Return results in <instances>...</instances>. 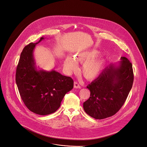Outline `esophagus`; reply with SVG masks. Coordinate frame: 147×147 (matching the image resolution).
<instances>
[{
    "label": "esophagus",
    "mask_w": 147,
    "mask_h": 147,
    "mask_svg": "<svg viewBox=\"0 0 147 147\" xmlns=\"http://www.w3.org/2000/svg\"><path fill=\"white\" fill-rule=\"evenodd\" d=\"M74 88H81V86H80V85L78 84V82H74Z\"/></svg>",
    "instance_id": "1"
}]
</instances>
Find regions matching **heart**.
<instances>
[{"label":"heart","mask_w":147,"mask_h":147,"mask_svg":"<svg viewBox=\"0 0 147 147\" xmlns=\"http://www.w3.org/2000/svg\"><path fill=\"white\" fill-rule=\"evenodd\" d=\"M98 55L96 51H86L77 54L74 59L77 62L84 63L81 71L84 76L88 79L92 80L96 78L100 73L104 63V59H94ZM74 59L67 57L65 61L64 67L65 70L70 73L77 69V64Z\"/></svg>","instance_id":"heart-1"}]
</instances>
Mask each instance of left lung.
Segmentation results:
<instances>
[{
  "label": "left lung",
  "instance_id": "obj_1",
  "mask_svg": "<svg viewBox=\"0 0 147 147\" xmlns=\"http://www.w3.org/2000/svg\"><path fill=\"white\" fill-rule=\"evenodd\" d=\"M119 65L110 64L87 88L90 96L84 103L86 113L96 119L115 115L124 105L134 82L131 62L121 57Z\"/></svg>",
  "mask_w": 147,
  "mask_h": 147
}]
</instances>
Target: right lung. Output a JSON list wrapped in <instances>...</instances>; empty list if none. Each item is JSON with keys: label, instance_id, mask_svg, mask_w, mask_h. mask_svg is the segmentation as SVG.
<instances>
[{"label": "right lung", "instance_id": "obj_1", "mask_svg": "<svg viewBox=\"0 0 147 147\" xmlns=\"http://www.w3.org/2000/svg\"><path fill=\"white\" fill-rule=\"evenodd\" d=\"M44 39L41 37L36 43L26 45L16 67V83L26 106L30 111L47 115L59 109L65 95L73 88L74 82L70 77L56 70H37L33 58L36 44Z\"/></svg>", "mask_w": 147, "mask_h": 147}]
</instances>
